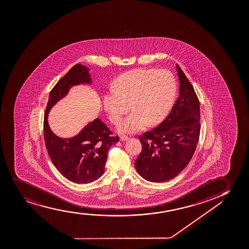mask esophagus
<instances>
[{"instance_id":"esophagus-1","label":"esophagus","mask_w":249,"mask_h":249,"mask_svg":"<svg viewBox=\"0 0 249 249\" xmlns=\"http://www.w3.org/2000/svg\"><path fill=\"white\" fill-rule=\"evenodd\" d=\"M127 139H128V137H127V136L123 135L121 136L120 137L121 141H126Z\"/></svg>"}]
</instances>
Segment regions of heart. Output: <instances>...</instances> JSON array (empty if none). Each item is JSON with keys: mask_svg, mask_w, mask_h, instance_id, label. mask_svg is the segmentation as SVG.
Here are the masks:
<instances>
[{"mask_svg": "<svg viewBox=\"0 0 249 249\" xmlns=\"http://www.w3.org/2000/svg\"><path fill=\"white\" fill-rule=\"evenodd\" d=\"M114 89L104 95V107L112 124L128 112L132 113L118 125L123 133L138 132L148 125L163 121L172 106L177 83L167 70L136 69L117 77Z\"/></svg>", "mask_w": 249, "mask_h": 249, "instance_id": "b5f03b06", "label": "heart"}]
</instances>
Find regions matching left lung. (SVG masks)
<instances>
[{"label": "left lung", "instance_id": "obj_1", "mask_svg": "<svg viewBox=\"0 0 249 249\" xmlns=\"http://www.w3.org/2000/svg\"><path fill=\"white\" fill-rule=\"evenodd\" d=\"M179 96L159 126L139 137L141 154L135 161L138 174L151 182L168 181L191 161L200 132V102L178 65Z\"/></svg>", "mask_w": 249, "mask_h": 249}]
</instances>
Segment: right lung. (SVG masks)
I'll use <instances>...</instances> for the list:
<instances>
[{
    "mask_svg": "<svg viewBox=\"0 0 249 249\" xmlns=\"http://www.w3.org/2000/svg\"><path fill=\"white\" fill-rule=\"evenodd\" d=\"M89 71V68L77 64L58 80L49 93L43 120V138L49 158L64 177L78 184L95 181L104 174L108 150L119 142V137L111 135L110 129L100 119L89 123L74 138H58L49 128V110L67 95L72 86L90 83Z\"/></svg>",
    "mask_w": 249,
    "mask_h": 249,
    "instance_id": "obj_1",
    "label": "right lung"
}]
</instances>
